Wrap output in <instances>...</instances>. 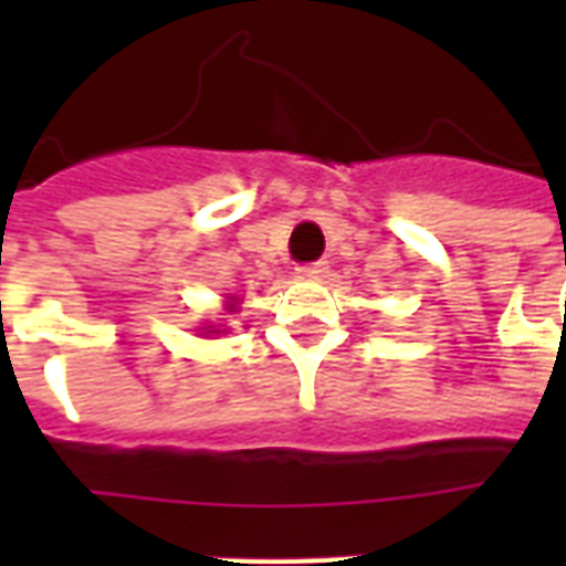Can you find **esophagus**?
<instances>
[{
    "label": "esophagus",
    "mask_w": 566,
    "mask_h": 566,
    "mask_svg": "<svg viewBox=\"0 0 566 566\" xmlns=\"http://www.w3.org/2000/svg\"><path fill=\"white\" fill-rule=\"evenodd\" d=\"M328 270L326 261H314V264H302L296 266V273L300 275H308V279H314V275H323Z\"/></svg>",
    "instance_id": "1"
}]
</instances>
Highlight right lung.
<instances>
[{"mask_svg": "<svg viewBox=\"0 0 566 566\" xmlns=\"http://www.w3.org/2000/svg\"><path fill=\"white\" fill-rule=\"evenodd\" d=\"M238 296H229V305H226V311H229V314H234V311H238ZM213 326H208L205 328V335H208V332H211ZM213 332H217V335H220V328H213Z\"/></svg>", "mask_w": 566, "mask_h": 566, "instance_id": "obj_1", "label": "right lung"}]
</instances>
